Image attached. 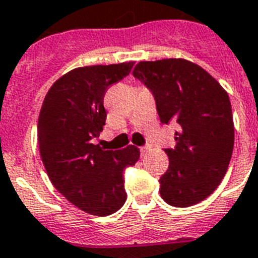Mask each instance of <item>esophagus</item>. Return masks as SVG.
<instances>
[{"instance_id": "1", "label": "esophagus", "mask_w": 258, "mask_h": 258, "mask_svg": "<svg viewBox=\"0 0 258 258\" xmlns=\"http://www.w3.org/2000/svg\"><path fill=\"white\" fill-rule=\"evenodd\" d=\"M149 147H142V148H140V153H142V156H146L147 153L149 152Z\"/></svg>"}]
</instances>
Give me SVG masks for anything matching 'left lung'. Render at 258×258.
<instances>
[{
	"label": "left lung",
	"mask_w": 258,
	"mask_h": 258,
	"mask_svg": "<svg viewBox=\"0 0 258 258\" xmlns=\"http://www.w3.org/2000/svg\"><path fill=\"white\" fill-rule=\"evenodd\" d=\"M134 76L153 93L161 123L177 122L176 147L160 178L168 205L189 207L211 196L232 156L235 127L228 94L202 67L185 59L140 61Z\"/></svg>",
	"instance_id": "left-lung-1"
}]
</instances>
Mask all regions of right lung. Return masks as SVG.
I'll use <instances>...</instances> for the list:
<instances>
[{
  "mask_svg": "<svg viewBox=\"0 0 258 258\" xmlns=\"http://www.w3.org/2000/svg\"><path fill=\"white\" fill-rule=\"evenodd\" d=\"M133 67L127 61L69 71L49 88L39 114V149L52 185L90 215H111L124 205L123 172L140 157L135 146L109 151L92 142L105 125V93Z\"/></svg>",
  "mask_w": 258,
  "mask_h": 258,
  "instance_id": "add662e5",
  "label": "right lung"
}]
</instances>
